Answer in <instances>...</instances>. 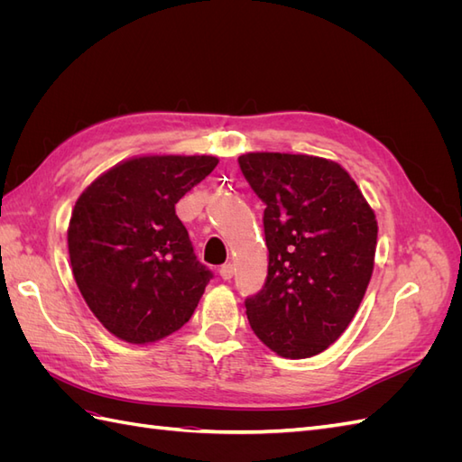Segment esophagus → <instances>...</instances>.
Masks as SVG:
<instances>
[{
    "label": "esophagus",
    "mask_w": 462,
    "mask_h": 462,
    "mask_svg": "<svg viewBox=\"0 0 462 462\" xmlns=\"http://www.w3.org/2000/svg\"><path fill=\"white\" fill-rule=\"evenodd\" d=\"M233 273H235V268H233V263H226V265H221V270H219V275H221V279H223V282H229V279L233 277Z\"/></svg>",
    "instance_id": "34e87169"
}]
</instances>
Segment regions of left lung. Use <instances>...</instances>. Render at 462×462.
I'll return each mask as SVG.
<instances>
[{
  "label": "left lung",
  "instance_id": "1",
  "mask_svg": "<svg viewBox=\"0 0 462 462\" xmlns=\"http://www.w3.org/2000/svg\"><path fill=\"white\" fill-rule=\"evenodd\" d=\"M241 171L265 204L268 279L245 300L258 339L283 358L324 353L351 324L374 272L377 221L337 162L248 152Z\"/></svg>",
  "mask_w": 462,
  "mask_h": 462
}]
</instances>
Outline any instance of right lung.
Listing matches in <instances>:
<instances>
[{
    "label": "right lung",
    "mask_w": 462,
    "mask_h": 462,
    "mask_svg": "<svg viewBox=\"0 0 462 462\" xmlns=\"http://www.w3.org/2000/svg\"><path fill=\"white\" fill-rule=\"evenodd\" d=\"M216 156L125 160L82 190L67 229L77 287L121 341L156 343L183 328L212 277L175 204L214 171Z\"/></svg>",
    "instance_id": "right-lung-1"
}]
</instances>
